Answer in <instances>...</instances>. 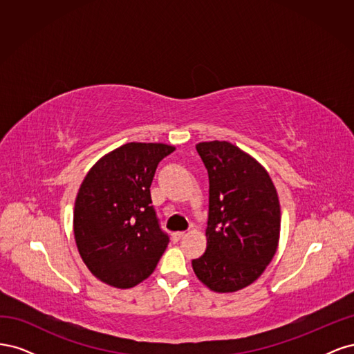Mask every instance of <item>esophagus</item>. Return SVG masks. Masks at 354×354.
Returning a JSON list of instances; mask_svg holds the SVG:
<instances>
[{"instance_id": "34e87169", "label": "esophagus", "mask_w": 354, "mask_h": 354, "mask_svg": "<svg viewBox=\"0 0 354 354\" xmlns=\"http://www.w3.org/2000/svg\"><path fill=\"white\" fill-rule=\"evenodd\" d=\"M186 234V232H174L173 233V238L176 239V241H178V239H181Z\"/></svg>"}]
</instances>
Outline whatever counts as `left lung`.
Masks as SVG:
<instances>
[{
  "mask_svg": "<svg viewBox=\"0 0 354 354\" xmlns=\"http://www.w3.org/2000/svg\"><path fill=\"white\" fill-rule=\"evenodd\" d=\"M196 151L208 171L207 250L192 266L216 292H234L259 277L279 241L281 207L267 171L229 142H203Z\"/></svg>",
  "mask_w": 354,
  "mask_h": 354,
  "instance_id": "1",
  "label": "left lung"
}]
</instances>
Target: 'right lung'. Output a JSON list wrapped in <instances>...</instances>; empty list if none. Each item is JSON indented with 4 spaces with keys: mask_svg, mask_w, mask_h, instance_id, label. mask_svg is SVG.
Returning a JSON list of instances; mask_svg holds the SVG:
<instances>
[{
    "mask_svg": "<svg viewBox=\"0 0 354 354\" xmlns=\"http://www.w3.org/2000/svg\"><path fill=\"white\" fill-rule=\"evenodd\" d=\"M173 152L162 143H127L85 176L73 233L84 263L102 282L131 288L155 270L169 236L152 205L151 185L158 164Z\"/></svg>",
    "mask_w": 354,
    "mask_h": 354,
    "instance_id": "add662e5",
    "label": "right lung"
}]
</instances>
